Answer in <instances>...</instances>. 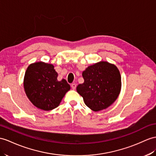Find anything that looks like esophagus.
<instances>
[{"instance_id": "1", "label": "esophagus", "mask_w": 156, "mask_h": 156, "mask_svg": "<svg viewBox=\"0 0 156 156\" xmlns=\"http://www.w3.org/2000/svg\"><path fill=\"white\" fill-rule=\"evenodd\" d=\"M71 88L73 89H75L76 87H77V85H76L75 83H72V84L71 85Z\"/></svg>"}]
</instances>
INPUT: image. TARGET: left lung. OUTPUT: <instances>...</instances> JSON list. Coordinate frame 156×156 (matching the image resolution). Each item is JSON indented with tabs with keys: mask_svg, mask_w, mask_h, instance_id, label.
I'll list each match as a JSON object with an SVG mask.
<instances>
[{
	"mask_svg": "<svg viewBox=\"0 0 156 156\" xmlns=\"http://www.w3.org/2000/svg\"><path fill=\"white\" fill-rule=\"evenodd\" d=\"M84 83L77 87L85 104L94 111L110 107L121 90V76L116 66L107 62L90 66L83 72Z\"/></svg>",
	"mask_w": 156,
	"mask_h": 156,
	"instance_id": "8db88e82",
	"label": "left lung"
}]
</instances>
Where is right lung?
<instances>
[{
  "instance_id": "1",
  "label": "right lung",
  "mask_w": 156,
  "mask_h": 156,
  "mask_svg": "<svg viewBox=\"0 0 156 156\" xmlns=\"http://www.w3.org/2000/svg\"><path fill=\"white\" fill-rule=\"evenodd\" d=\"M54 66L42 62L30 64L26 71L24 88L32 103L44 111L58 107L71 87L66 79L58 81Z\"/></svg>"
}]
</instances>
